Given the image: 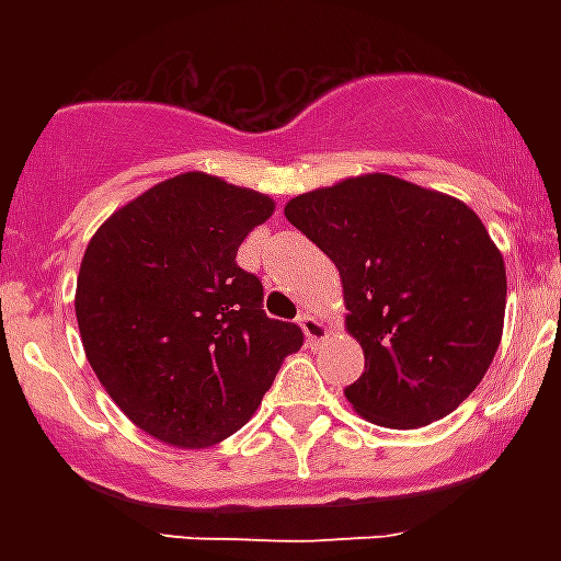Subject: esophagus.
Segmentation results:
<instances>
[{
	"label": "esophagus",
	"instance_id": "1",
	"mask_svg": "<svg viewBox=\"0 0 561 561\" xmlns=\"http://www.w3.org/2000/svg\"><path fill=\"white\" fill-rule=\"evenodd\" d=\"M297 323H300V329H304L306 342H309V345H320V342L329 336V325H325L317 314H311V311H304Z\"/></svg>",
	"mask_w": 561,
	"mask_h": 561
}]
</instances>
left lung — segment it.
<instances>
[{"instance_id":"left-lung-1","label":"left lung","mask_w":561,"mask_h":561,"mask_svg":"<svg viewBox=\"0 0 561 561\" xmlns=\"http://www.w3.org/2000/svg\"><path fill=\"white\" fill-rule=\"evenodd\" d=\"M284 213L340 270L345 329L365 354L351 408L419 430L469 399L505 317L503 255L478 213L390 173L300 193Z\"/></svg>"}]
</instances>
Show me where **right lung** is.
Wrapping results in <instances>:
<instances>
[{"label": "right lung", "instance_id": "right-lung-1", "mask_svg": "<svg viewBox=\"0 0 561 561\" xmlns=\"http://www.w3.org/2000/svg\"><path fill=\"white\" fill-rule=\"evenodd\" d=\"M275 213L266 193L202 171L114 210L83 252L76 317L87 359L131 424L205 449L252 419L304 331L264 314L236 252Z\"/></svg>", "mask_w": 561, "mask_h": 561}]
</instances>
